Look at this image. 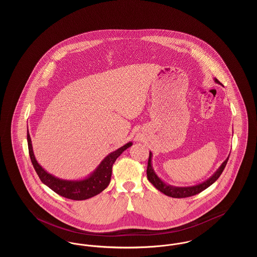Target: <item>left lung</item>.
<instances>
[{
	"label": "left lung",
	"instance_id": "obj_1",
	"mask_svg": "<svg viewBox=\"0 0 257 257\" xmlns=\"http://www.w3.org/2000/svg\"><path fill=\"white\" fill-rule=\"evenodd\" d=\"M215 82L220 84L218 79H215ZM151 157H152V153L149 152V158H148V163H147V170L148 181L152 184L157 190H159L161 193L165 194L166 196L175 197V198H183V197L195 196V195L201 193L205 189H207L209 186H211L215 181H217V179L220 177V174L222 173V171L224 170V168L227 164L228 158H229V156H228L226 160L221 164L219 170L216 171L213 174V176H211L205 182L198 184L196 186H192V187H173V186L163 182L159 177L155 174V172L152 169V166H151Z\"/></svg>",
	"mask_w": 257,
	"mask_h": 257
}]
</instances>
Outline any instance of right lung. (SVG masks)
Instances as JSON below:
<instances>
[{"mask_svg":"<svg viewBox=\"0 0 257 257\" xmlns=\"http://www.w3.org/2000/svg\"><path fill=\"white\" fill-rule=\"evenodd\" d=\"M27 140L30 158L41 182L48 186L51 190H53L58 195L73 200L87 199L96 196L103 190H105L110 184L111 169L115 160L120 156L124 150L132 146V143H128L117 150L111 152L101 162L96 171L86 179L80 181H68L59 179L44 171L35 158L29 131L27 133Z\"/></svg>","mask_w":257,"mask_h":257,"instance_id":"1","label":"right lung"}]
</instances>
